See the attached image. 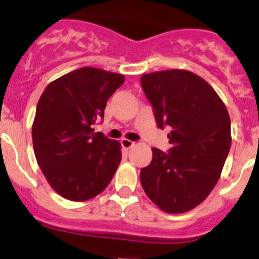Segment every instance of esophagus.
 I'll list each match as a JSON object with an SVG mask.
<instances>
[{"mask_svg": "<svg viewBox=\"0 0 259 259\" xmlns=\"http://www.w3.org/2000/svg\"><path fill=\"white\" fill-rule=\"evenodd\" d=\"M121 145L125 148V149H130L135 145V142H132L129 139H121Z\"/></svg>", "mask_w": 259, "mask_h": 259, "instance_id": "esophagus-1", "label": "esophagus"}]
</instances>
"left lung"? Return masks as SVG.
<instances>
[{
  "instance_id": "8db88e82",
  "label": "left lung",
  "mask_w": 259,
  "mask_h": 259,
  "mask_svg": "<svg viewBox=\"0 0 259 259\" xmlns=\"http://www.w3.org/2000/svg\"><path fill=\"white\" fill-rule=\"evenodd\" d=\"M140 83L158 127L172 129L170 149L153 148L140 182L163 211L186 212L201 204L219 181L232 145L229 114L215 90L192 72L143 74Z\"/></svg>"
}]
</instances>
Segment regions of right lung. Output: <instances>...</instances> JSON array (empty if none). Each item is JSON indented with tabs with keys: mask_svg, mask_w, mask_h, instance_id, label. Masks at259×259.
Returning <instances> with one entry per match:
<instances>
[{
	"mask_svg": "<svg viewBox=\"0 0 259 259\" xmlns=\"http://www.w3.org/2000/svg\"><path fill=\"white\" fill-rule=\"evenodd\" d=\"M124 79L122 74L83 67L53 81L40 96L32 124L35 157L49 185L67 200L97 196L119 167V142L94 127Z\"/></svg>",
	"mask_w": 259,
	"mask_h": 259,
	"instance_id": "add662e5",
	"label": "right lung"
}]
</instances>
